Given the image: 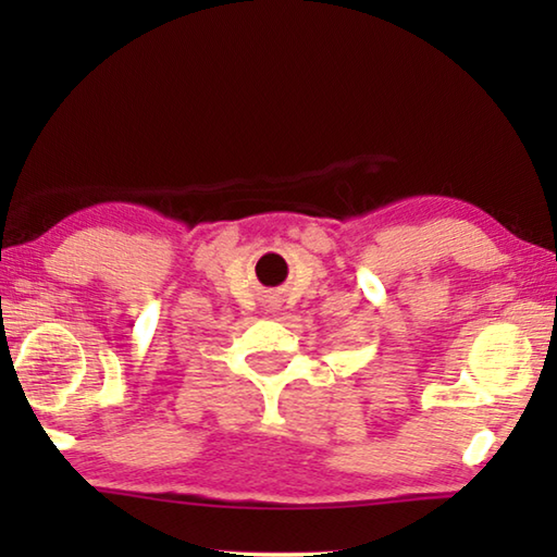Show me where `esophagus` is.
<instances>
[{
  "mask_svg": "<svg viewBox=\"0 0 557 557\" xmlns=\"http://www.w3.org/2000/svg\"><path fill=\"white\" fill-rule=\"evenodd\" d=\"M265 307H268V312H275V309H277L280 305H277L275 297H268V299H265Z\"/></svg>",
  "mask_w": 557,
  "mask_h": 557,
  "instance_id": "1",
  "label": "esophagus"
}]
</instances>
